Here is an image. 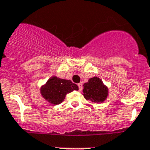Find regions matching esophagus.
Segmentation results:
<instances>
[{
  "mask_svg": "<svg viewBox=\"0 0 150 150\" xmlns=\"http://www.w3.org/2000/svg\"><path fill=\"white\" fill-rule=\"evenodd\" d=\"M78 87H79V91H82V90H83V84H82V83H79V84H78Z\"/></svg>",
  "mask_w": 150,
  "mask_h": 150,
  "instance_id": "1",
  "label": "esophagus"
}]
</instances>
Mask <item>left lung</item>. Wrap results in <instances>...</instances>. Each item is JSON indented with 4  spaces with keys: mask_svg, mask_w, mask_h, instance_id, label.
I'll list each match as a JSON object with an SVG mask.
<instances>
[{
    "mask_svg": "<svg viewBox=\"0 0 150 150\" xmlns=\"http://www.w3.org/2000/svg\"><path fill=\"white\" fill-rule=\"evenodd\" d=\"M108 91L107 86L97 76L90 78L88 81L83 85V95L85 98L96 104L102 103L107 99Z\"/></svg>",
    "mask_w": 150,
    "mask_h": 150,
    "instance_id": "8db88e82",
    "label": "left lung"
}]
</instances>
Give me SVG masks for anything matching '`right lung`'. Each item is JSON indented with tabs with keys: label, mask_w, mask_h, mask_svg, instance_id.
Segmentation results:
<instances>
[{
	"label": "right lung",
	"mask_w": 150,
	"mask_h": 150,
	"mask_svg": "<svg viewBox=\"0 0 150 150\" xmlns=\"http://www.w3.org/2000/svg\"><path fill=\"white\" fill-rule=\"evenodd\" d=\"M79 89L77 85L71 80L53 76L47 80L40 88V94L46 101L52 104H61L67 93Z\"/></svg>",
	"instance_id": "1"
}]
</instances>
